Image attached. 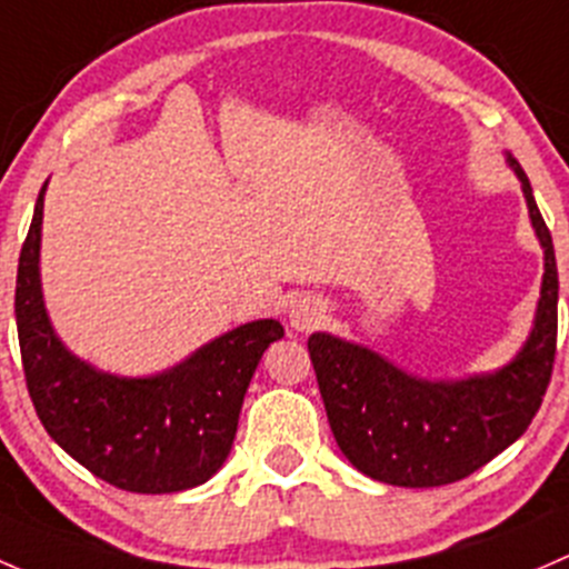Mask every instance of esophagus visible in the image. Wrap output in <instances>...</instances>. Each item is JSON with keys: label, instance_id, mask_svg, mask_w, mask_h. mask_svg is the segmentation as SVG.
Listing matches in <instances>:
<instances>
[{"label": "esophagus", "instance_id": "obj_1", "mask_svg": "<svg viewBox=\"0 0 569 569\" xmlns=\"http://www.w3.org/2000/svg\"><path fill=\"white\" fill-rule=\"evenodd\" d=\"M323 303L312 296H301L296 301H290V309H287V320H290V328L296 331H312L315 326L323 318Z\"/></svg>", "mask_w": 569, "mask_h": 569}]
</instances>
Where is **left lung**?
Returning a JSON list of instances; mask_svg holds the SVG:
<instances>
[{
  "instance_id": "8db88e82",
  "label": "left lung",
  "mask_w": 569,
  "mask_h": 569,
  "mask_svg": "<svg viewBox=\"0 0 569 569\" xmlns=\"http://www.w3.org/2000/svg\"><path fill=\"white\" fill-rule=\"evenodd\" d=\"M507 163L520 180L546 260L535 323L512 361L466 378H421L367 345L326 331L309 337L333 438L345 458L378 482L397 488L458 482L518 441L540 411L553 372L559 273L529 178L509 153Z\"/></svg>"
}]
</instances>
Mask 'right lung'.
Returning <instances> with one entry per match:
<instances>
[{
	"label": "right lung",
	"instance_id": "obj_1",
	"mask_svg": "<svg viewBox=\"0 0 569 569\" xmlns=\"http://www.w3.org/2000/svg\"><path fill=\"white\" fill-rule=\"evenodd\" d=\"M21 246L16 326L27 389L46 432L103 482L131 493H178L208 482L230 455L246 389L279 320H251L180 365L142 378L98 370L51 326L40 284L43 197Z\"/></svg>",
	"mask_w": 569,
	"mask_h": 569
}]
</instances>
